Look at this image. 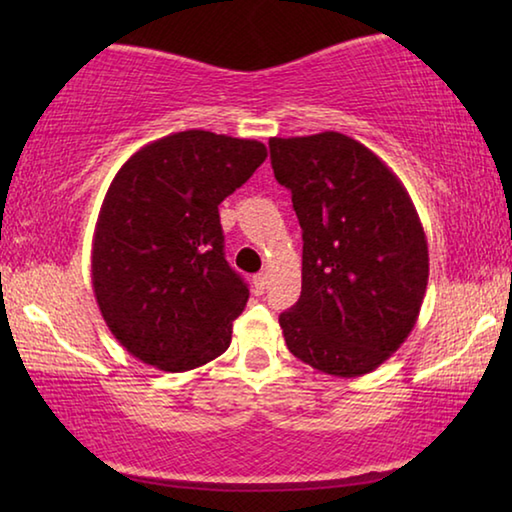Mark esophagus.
Instances as JSON below:
<instances>
[{"instance_id": "esophagus-1", "label": "esophagus", "mask_w": 512, "mask_h": 512, "mask_svg": "<svg viewBox=\"0 0 512 512\" xmlns=\"http://www.w3.org/2000/svg\"><path fill=\"white\" fill-rule=\"evenodd\" d=\"M266 284H268V275L266 273H257L253 277V287H255V293H259V296H262V293H264Z\"/></svg>"}]
</instances>
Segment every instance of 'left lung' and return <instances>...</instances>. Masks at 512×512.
Masks as SVG:
<instances>
[{
    "label": "left lung",
    "instance_id": "left-lung-1",
    "mask_svg": "<svg viewBox=\"0 0 512 512\" xmlns=\"http://www.w3.org/2000/svg\"><path fill=\"white\" fill-rule=\"evenodd\" d=\"M268 149L302 228V291L280 314L287 348L325 375H366L420 316L429 280L420 216L388 164L348 135L271 137Z\"/></svg>",
    "mask_w": 512,
    "mask_h": 512
}]
</instances>
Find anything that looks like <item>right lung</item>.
Wrapping results in <instances>:
<instances>
[{"label": "right lung", "mask_w": 512, "mask_h": 512, "mask_svg": "<svg viewBox=\"0 0 512 512\" xmlns=\"http://www.w3.org/2000/svg\"><path fill=\"white\" fill-rule=\"evenodd\" d=\"M266 155L257 140L183 131L142 146L112 178L94 228L92 287L135 359L185 372L228 350L248 287L225 262L219 205Z\"/></svg>", "instance_id": "1"}]
</instances>
